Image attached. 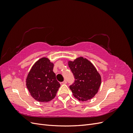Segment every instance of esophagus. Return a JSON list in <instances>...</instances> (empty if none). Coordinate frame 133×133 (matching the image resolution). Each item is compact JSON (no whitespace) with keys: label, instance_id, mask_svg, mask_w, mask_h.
<instances>
[{"label":"esophagus","instance_id":"1","mask_svg":"<svg viewBox=\"0 0 133 133\" xmlns=\"http://www.w3.org/2000/svg\"><path fill=\"white\" fill-rule=\"evenodd\" d=\"M62 83V84H66V83H67L66 80H64V81H63Z\"/></svg>","mask_w":133,"mask_h":133}]
</instances>
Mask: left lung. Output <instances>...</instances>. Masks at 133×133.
Here are the masks:
<instances>
[{
	"mask_svg": "<svg viewBox=\"0 0 133 133\" xmlns=\"http://www.w3.org/2000/svg\"><path fill=\"white\" fill-rule=\"evenodd\" d=\"M75 82L70 85L74 97L80 101L91 99L97 93L101 85V76L89 60L79 57L68 62Z\"/></svg>",
	"mask_w": 133,
	"mask_h": 133,
	"instance_id": "8db88e82",
	"label": "left lung"
}]
</instances>
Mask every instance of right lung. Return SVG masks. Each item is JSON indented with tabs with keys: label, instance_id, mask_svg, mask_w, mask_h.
I'll return each instance as SVG.
<instances>
[{
	"label": "right lung",
	"instance_id": "right-lung-1",
	"mask_svg": "<svg viewBox=\"0 0 133 133\" xmlns=\"http://www.w3.org/2000/svg\"><path fill=\"white\" fill-rule=\"evenodd\" d=\"M54 64L45 57L42 58L31 67L26 79V85L31 96L39 102L53 99L60 86L53 70Z\"/></svg>",
	"mask_w": 133,
	"mask_h": 133
}]
</instances>
